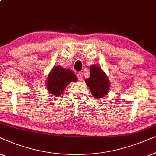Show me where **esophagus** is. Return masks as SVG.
Returning <instances> with one entry per match:
<instances>
[{"instance_id": "34e87169", "label": "esophagus", "mask_w": 156, "mask_h": 156, "mask_svg": "<svg viewBox=\"0 0 156 156\" xmlns=\"http://www.w3.org/2000/svg\"><path fill=\"white\" fill-rule=\"evenodd\" d=\"M77 77H78V79L80 81H82L83 79V74L81 73H77Z\"/></svg>"}]
</instances>
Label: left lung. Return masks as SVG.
<instances>
[{
  "mask_svg": "<svg viewBox=\"0 0 156 156\" xmlns=\"http://www.w3.org/2000/svg\"><path fill=\"white\" fill-rule=\"evenodd\" d=\"M85 83L96 99H100L108 93L109 81L106 74L97 65L90 66V77L85 79Z\"/></svg>",
  "mask_w": 156,
  "mask_h": 156,
  "instance_id": "8db88e82",
  "label": "left lung"
}]
</instances>
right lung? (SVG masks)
<instances>
[{
  "instance_id": "add662e5",
  "label": "right lung",
  "mask_w": 156,
  "mask_h": 156,
  "mask_svg": "<svg viewBox=\"0 0 156 156\" xmlns=\"http://www.w3.org/2000/svg\"><path fill=\"white\" fill-rule=\"evenodd\" d=\"M77 80L78 78L73 71L58 66L54 67L48 76L47 87L50 93L58 97L70 83Z\"/></svg>"
}]
</instances>
